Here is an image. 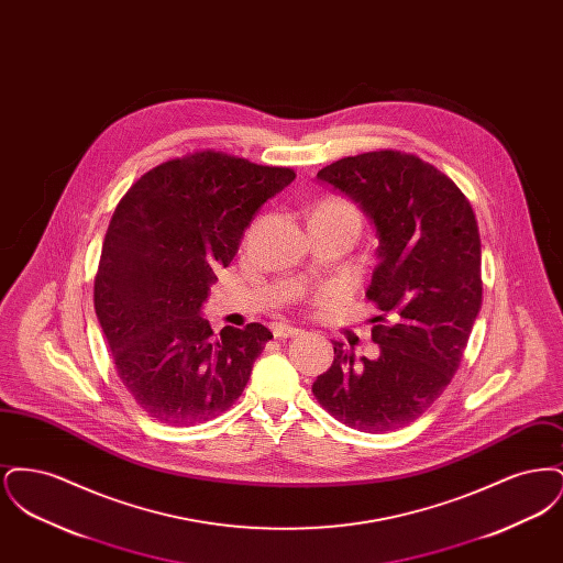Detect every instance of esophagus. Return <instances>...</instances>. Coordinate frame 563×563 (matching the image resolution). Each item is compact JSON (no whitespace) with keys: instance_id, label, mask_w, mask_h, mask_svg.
<instances>
[{"instance_id":"1","label":"esophagus","mask_w":563,"mask_h":563,"mask_svg":"<svg viewBox=\"0 0 563 563\" xmlns=\"http://www.w3.org/2000/svg\"><path fill=\"white\" fill-rule=\"evenodd\" d=\"M272 333H274V338H278V340H287V338L299 335L301 329H297L294 324H287V322H278V324L272 327Z\"/></svg>"}]
</instances>
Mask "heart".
Masks as SVG:
<instances>
[{
	"label": "heart",
	"mask_w": 563,
	"mask_h": 563,
	"mask_svg": "<svg viewBox=\"0 0 563 563\" xmlns=\"http://www.w3.org/2000/svg\"><path fill=\"white\" fill-rule=\"evenodd\" d=\"M314 214H331V217H346L352 219L356 225H358V213L354 211V207L349 205L346 200H340V198H329L321 202V207L317 209Z\"/></svg>",
	"instance_id": "heart-1"
}]
</instances>
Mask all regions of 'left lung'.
<instances>
[{
	"instance_id": "obj_1",
	"label": "left lung",
	"mask_w": 563,
	"mask_h": 563,
	"mask_svg": "<svg viewBox=\"0 0 563 563\" xmlns=\"http://www.w3.org/2000/svg\"><path fill=\"white\" fill-rule=\"evenodd\" d=\"M317 179L374 223L377 266L367 287L377 358L333 342L312 384L322 409L350 429L386 432L416 422L452 382L482 310V239L466 196L429 162L379 150L333 162Z\"/></svg>"
}]
</instances>
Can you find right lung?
Segmentation results:
<instances>
[{"label":"right lung","instance_id":"obj_1","mask_svg":"<svg viewBox=\"0 0 563 563\" xmlns=\"http://www.w3.org/2000/svg\"><path fill=\"white\" fill-rule=\"evenodd\" d=\"M294 179L287 166L202 150L162 162L115 207L95 310L118 377L158 422H207L241 397L272 333L251 322L214 340L200 308L255 213Z\"/></svg>","mask_w":563,"mask_h":563}]
</instances>
